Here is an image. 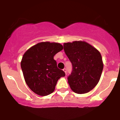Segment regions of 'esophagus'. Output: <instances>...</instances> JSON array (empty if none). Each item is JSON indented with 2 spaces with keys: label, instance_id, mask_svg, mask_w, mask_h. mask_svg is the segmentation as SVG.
Here are the masks:
<instances>
[{
  "label": "esophagus",
  "instance_id": "esophagus-1",
  "mask_svg": "<svg viewBox=\"0 0 120 120\" xmlns=\"http://www.w3.org/2000/svg\"><path fill=\"white\" fill-rule=\"evenodd\" d=\"M63 71H64V72H65V75H67V69H66V68H64Z\"/></svg>",
  "mask_w": 120,
  "mask_h": 120
}]
</instances>
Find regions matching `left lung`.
<instances>
[{
	"label": "left lung",
	"instance_id": "left-lung-1",
	"mask_svg": "<svg viewBox=\"0 0 120 120\" xmlns=\"http://www.w3.org/2000/svg\"><path fill=\"white\" fill-rule=\"evenodd\" d=\"M64 50L72 64V71L68 83L73 92L85 94L98 83L103 64L100 53L85 41H76L64 44Z\"/></svg>",
	"mask_w": 120,
	"mask_h": 120
}]
</instances>
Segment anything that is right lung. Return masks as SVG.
I'll list each match as a JSON object with an SVG mask.
<instances>
[{
    "label": "right lung",
    "mask_w": 120,
    "mask_h": 120,
    "mask_svg": "<svg viewBox=\"0 0 120 120\" xmlns=\"http://www.w3.org/2000/svg\"><path fill=\"white\" fill-rule=\"evenodd\" d=\"M63 49L59 43L41 42L29 49L23 55L21 67L29 88L41 96L54 91L58 79L65 76L57 67L53 57Z\"/></svg>",
    "instance_id": "obj_1"
}]
</instances>
